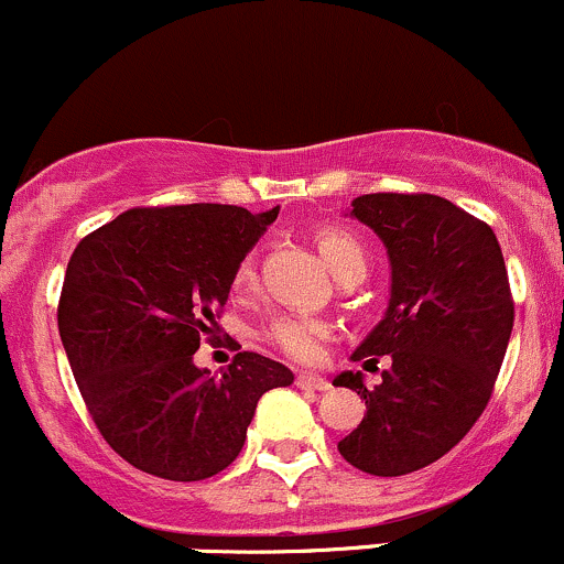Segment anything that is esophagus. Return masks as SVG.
<instances>
[{
    "label": "esophagus",
    "instance_id": "obj_1",
    "mask_svg": "<svg viewBox=\"0 0 564 564\" xmlns=\"http://www.w3.org/2000/svg\"><path fill=\"white\" fill-rule=\"evenodd\" d=\"M295 384H299L301 390H317V392L330 390V381L312 377V373H299V377H295Z\"/></svg>",
    "mask_w": 564,
    "mask_h": 564
}]
</instances>
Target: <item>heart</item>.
Listing matches in <instances>:
<instances>
[{"label": "heart", "instance_id": "heart-1", "mask_svg": "<svg viewBox=\"0 0 564 564\" xmlns=\"http://www.w3.org/2000/svg\"><path fill=\"white\" fill-rule=\"evenodd\" d=\"M317 250L323 256L325 265L330 274L341 280H362L368 271V252L362 241L352 231L338 226H328L317 234ZM256 282V263L252 258H245L234 271V290L245 293ZM260 336L280 349L282 355L293 357V360H314L323 352V341L330 336V328L323 319L304 317V314H280V317L269 319Z\"/></svg>", "mask_w": 564, "mask_h": 564}]
</instances>
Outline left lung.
I'll use <instances>...</instances> for the list:
<instances>
[{
  "label": "left lung",
  "instance_id": "obj_1",
  "mask_svg": "<svg viewBox=\"0 0 564 564\" xmlns=\"http://www.w3.org/2000/svg\"><path fill=\"white\" fill-rule=\"evenodd\" d=\"M349 215L373 228L390 256L384 319L352 360L390 368L368 390L362 373L333 379L366 401L338 452L371 476H403L444 457L487 409L513 328V299L498 236L430 193H368Z\"/></svg>",
  "mask_w": 564,
  "mask_h": 564
}]
</instances>
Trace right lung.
I'll return each mask as SVG.
<instances>
[{
  "label": "right lung",
  "mask_w": 564,
  "mask_h": 564,
  "mask_svg": "<svg viewBox=\"0 0 564 564\" xmlns=\"http://www.w3.org/2000/svg\"><path fill=\"white\" fill-rule=\"evenodd\" d=\"M280 207L129 209L88 234L66 265L58 333L96 427L126 463L202 481L239 457L260 395L293 371L239 352L212 377L193 362L212 341L236 265Z\"/></svg>",
  "instance_id": "right-lung-1"
}]
</instances>
